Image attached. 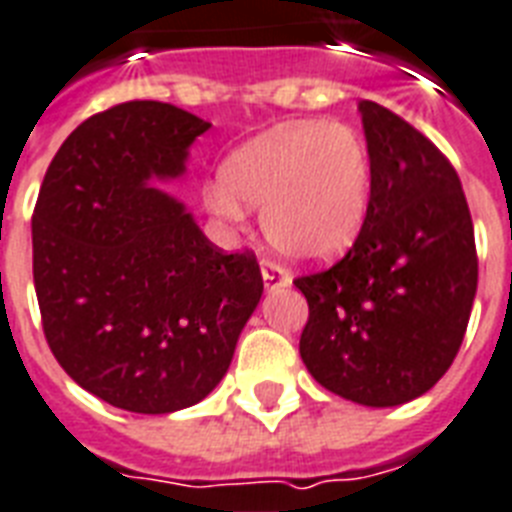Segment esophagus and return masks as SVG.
<instances>
[{
	"instance_id": "obj_1",
	"label": "esophagus",
	"mask_w": 512,
	"mask_h": 512,
	"mask_svg": "<svg viewBox=\"0 0 512 512\" xmlns=\"http://www.w3.org/2000/svg\"><path fill=\"white\" fill-rule=\"evenodd\" d=\"M263 281H265V289L268 292H273V289H281V286L289 284V278H286L284 268H278L276 263H268V260H263Z\"/></svg>"
}]
</instances>
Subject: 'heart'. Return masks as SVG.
I'll return each instance as SVG.
<instances>
[{"instance_id": "obj_1", "label": "heart", "mask_w": 512, "mask_h": 512, "mask_svg": "<svg viewBox=\"0 0 512 512\" xmlns=\"http://www.w3.org/2000/svg\"><path fill=\"white\" fill-rule=\"evenodd\" d=\"M373 197L368 144L336 120L286 123L244 141L205 189L215 218L242 223L263 207L270 247L297 263H328L360 239Z\"/></svg>"}]
</instances>
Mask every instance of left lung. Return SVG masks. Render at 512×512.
I'll return each instance as SVG.
<instances>
[{
  "instance_id": "left-lung-1",
  "label": "left lung",
  "mask_w": 512,
  "mask_h": 512,
  "mask_svg": "<svg viewBox=\"0 0 512 512\" xmlns=\"http://www.w3.org/2000/svg\"><path fill=\"white\" fill-rule=\"evenodd\" d=\"M360 115L371 210L339 263L294 281L310 307L299 355L328 392L394 407L429 392L458 355L479 260L450 160L392 110L363 99Z\"/></svg>"
}]
</instances>
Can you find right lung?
<instances>
[{"mask_svg":"<svg viewBox=\"0 0 512 512\" xmlns=\"http://www.w3.org/2000/svg\"><path fill=\"white\" fill-rule=\"evenodd\" d=\"M207 128L152 99L97 112L62 141L36 199L33 286L49 350L120 410L205 400L263 297L255 255H226L152 186L184 176Z\"/></svg>","mask_w":512,"mask_h":512,"instance_id":"right-lung-1","label":"right lung"}]
</instances>
